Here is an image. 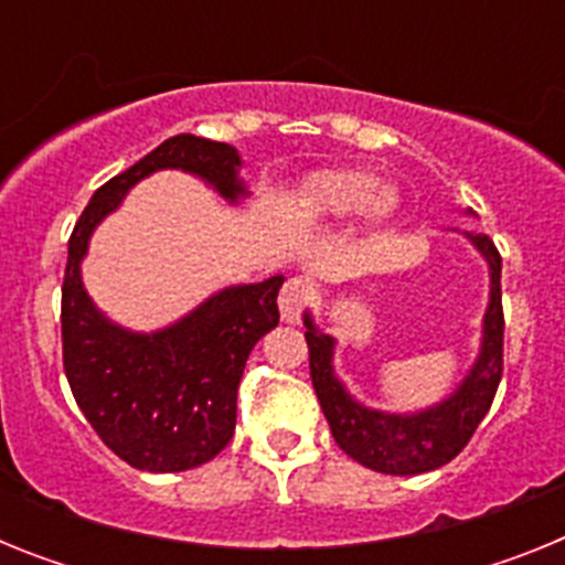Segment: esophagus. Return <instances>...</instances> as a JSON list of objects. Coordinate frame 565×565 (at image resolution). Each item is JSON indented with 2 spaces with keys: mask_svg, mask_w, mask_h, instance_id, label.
I'll list each match as a JSON object with an SVG mask.
<instances>
[{
  "mask_svg": "<svg viewBox=\"0 0 565 565\" xmlns=\"http://www.w3.org/2000/svg\"><path fill=\"white\" fill-rule=\"evenodd\" d=\"M308 297H311V288L306 286V279H288L286 288L279 291V313H282V322H299L302 311L308 306Z\"/></svg>",
  "mask_w": 565,
  "mask_h": 565,
  "instance_id": "obj_1",
  "label": "esophagus"
}]
</instances>
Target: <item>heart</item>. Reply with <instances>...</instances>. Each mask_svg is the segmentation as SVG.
<instances>
[{"mask_svg":"<svg viewBox=\"0 0 565 565\" xmlns=\"http://www.w3.org/2000/svg\"><path fill=\"white\" fill-rule=\"evenodd\" d=\"M398 206L396 189L379 186V178L367 169H322L308 174L294 194V209L306 221H344L359 212L371 232L387 226Z\"/></svg>","mask_w":565,"mask_h":565,"instance_id":"obj_1","label":"heart"}]
</instances>
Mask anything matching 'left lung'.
Returning a JSON list of instances; mask_svg holds the SVG:
<instances>
[{"label": "left lung", "instance_id": "left-lung-1", "mask_svg": "<svg viewBox=\"0 0 565 565\" xmlns=\"http://www.w3.org/2000/svg\"><path fill=\"white\" fill-rule=\"evenodd\" d=\"M472 214V212H469ZM489 266V306L483 313L481 348L447 398L416 413H387L364 407L333 371L337 339L313 326L306 311V339L311 353V382L331 433L353 461L384 476H418L444 467L458 456L492 407L503 373L501 254L487 234L463 232Z\"/></svg>", "mask_w": 565, "mask_h": 565}]
</instances>
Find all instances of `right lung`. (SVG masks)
<instances>
[{
	"mask_svg": "<svg viewBox=\"0 0 565 565\" xmlns=\"http://www.w3.org/2000/svg\"><path fill=\"white\" fill-rule=\"evenodd\" d=\"M239 167V152L228 143L174 135L96 189L70 234L62 286L64 373L98 438L135 469L183 472L212 461L232 441L239 376L254 344L277 328V294L286 277L221 288L161 331H129L98 311L84 288L89 237L135 183L161 169L201 178L228 203L246 201Z\"/></svg>",
	"mask_w": 565,
	"mask_h": 565,
	"instance_id": "obj_1",
	"label": "right lung"
}]
</instances>
